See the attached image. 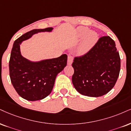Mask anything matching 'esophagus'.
Here are the masks:
<instances>
[{
    "mask_svg": "<svg viewBox=\"0 0 131 131\" xmlns=\"http://www.w3.org/2000/svg\"><path fill=\"white\" fill-rule=\"evenodd\" d=\"M72 62H73V56L71 55H69L68 59H67V64L70 66L72 64Z\"/></svg>",
    "mask_w": 131,
    "mask_h": 131,
    "instance_id": "obj_1",
    "label": "esophagus"
}]
</instances>
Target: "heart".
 I'll use <instances>...</instances> for the list:
<instances>
[{"label":"heart","mask_w":131,"mask_h":131,"mask_svg":"<svg viewBox=\"0 0 131 131\" xmlns=\"http://www.w3.org/2000/svg\"><path fill=\"white\" fill-rule=\"evenodd\" d=\"M89 31L87 27H80L78 28V37L80 38L85 36L83 42L78 50V53L80 54L86 53L93 46L97 40V34L93 31Z\"/></svg>","instance_id":"heart-1"}]
</instances>
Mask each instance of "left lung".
I'll return each mask as SVG.
<instances>
[{
	"instance_id": "8db88e82",
	"label": "left lung",
	"mask_w": 131,
	"mask_h": 131,
	"mask_svg": "<svg viewBox=\"0 0 131 131\" xmlns=\"http://www.w3.org/2000/svg\"><path fill=\"white\" fill-rule=\"evenodd\" d=\"M72 67V83L79 93L92 97L106 94L115 85L120 70L115 42L108 36L101 37L88 53L74 58Z\"/></svg>"
}]
</instances>
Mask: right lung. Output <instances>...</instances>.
I'll return each instance as SVG.
<instances>
[{
    "label": "right lung",
    "instance_id": "obj_1",
    "mask_svg": "<svg viewBox=\"0 0 131 131\" xmlns=\"http://www.w3.org/2000/svg\"><path fill=\"white\" fill-rule=\"evenodd\" d=\"M52 27L34 29L24 34L14 41L9 61V77L16 91L28 101L42 100L51 93L56 76L67 65V56L32 62L23 57L20 45L35 34L50 32Z\"/></svg>",
    "mask_w": 131,
    "mask_h": 131
}]
</instances>
